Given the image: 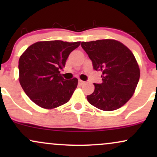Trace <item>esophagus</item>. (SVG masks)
Returning a JSON list of instances; mask_svg holds the SVG:
<instances>
[{"label":"esophagus","instance_id":"1","mask_svg":"<svg viewBox=\"0 0 157 157\" xmlns=\"http://www.w3.org/2000/svg\"><path fill=\"white\" fill-rule=\"evenodd\" d=\"M78 82H79V84H80V85H82V84H83L84 83V81H82V80H78Z\"/></svg>","mask_w":157,"mask_h":157}]
</instances>
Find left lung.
I'll return each mask as SVG.
<instances>
[{
  "label": "left lung",
  "mask_w": 157,
  "mask_h": 157,
  "mask_svg": "<svg viewBox=\"0 0 157 157\" xmlns=\"http://www.w3.org/2000/svg\"><path fill=\"white\" fill-rule=\"evenodd\" d=\"M81 46L92 61L94 69L102 73V82L94 83V91L87 96L88 101L102 111L120 109L133 96L140 80L134 55L115 40L82 42Z\"/></svg>",
  "instance_id": "obj_1"
}]
</instances>
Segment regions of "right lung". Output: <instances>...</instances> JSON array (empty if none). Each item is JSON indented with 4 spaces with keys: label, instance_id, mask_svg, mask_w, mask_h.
<instances>
[{
    "label": "right lung",
    "instance_id": "add662e5",
    "mask_svg": "<svg viewBox=\"0 0 157 157\" xmlns=\"http://www.w3.org/2000/svg\"><path fill=\"white\" fill-rule=\"evenodd\" d=\"M80 42L40 41L31 45L19 59V81L32 102L52 109L68 102L78 80H65L60 70Z\"/></svg>",
    "mask_w": 157,
    "mask_h": 157
}]
</instances>
